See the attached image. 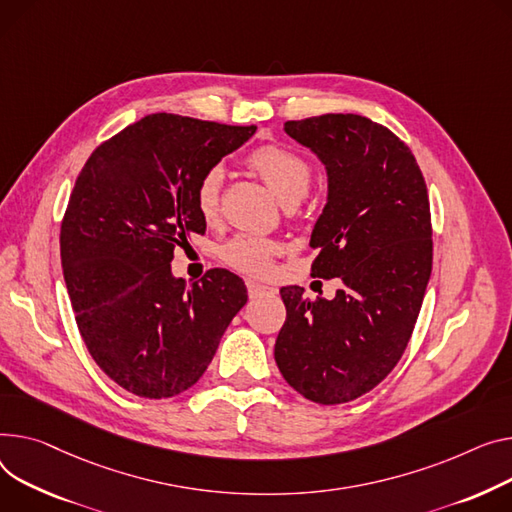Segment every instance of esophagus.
I'll return each instance as SVG.
<instances>
[{
	"instance_id": "esophagus-1",
	"label": "esophagus",
	"mask_w": 512,
	"mask_h": 512,
	"mask_svg": "<svg viewBox=\"0 0 512 512\" xmlns=\"http://www.w3.org/2000/svg\"><path fill=\"white\" fill-rule=\"evenodd\" d=\"M247 290H249V296L255 300V298H263V296H276V288H269L265 284H259V282H253L249 280L247 282Z\"/></svg>"
}]
</instances>
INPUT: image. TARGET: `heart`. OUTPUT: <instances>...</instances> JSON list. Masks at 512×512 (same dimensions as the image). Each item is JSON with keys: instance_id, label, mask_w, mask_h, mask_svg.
Instances as JSON below:
<instances>
[{"instance_id": "heart-1", "label": "heart", "mask_w": 512, "mask_h": 512, "mask_svg": "<svg viewBox=\"0 0 512 512\" xmlns=\"http://www.w3.org/2000/svg\"><path fill=\"white\" fill-rule=\"evenodd\" d=\"M249 168L257 173L265 185L274 191L286 206H294L311 189L313 166L300 154L284 146H261L247 158ZM224 185L222 166H210L195 185V208L199 216L212 222L220 214V197ZM278 253V245L269 238L255 234H236L222 249V259L251 276H263L271 267V259Z\"/></svg>"}]
</instances>
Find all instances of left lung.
<instances>
[{"label": "left lung", "instance_id": "obj_1", "mask_svg": "<svg viewBox=\"0 0 512 512\" xmlns=\"http://www.w3.org/2000/svg\"><path fill=\"white\" fill-rule=\"evenodd\" d=\"M284 131L327 168L311 269L342 288L331 300L282 288L286 323L274 356L306 399L346 403L377 387L412 337L432 271L428 191L412 150L366 117H309Z\"/></svg>", "mask_w": 512, "mask_h": 512}]
</instances>
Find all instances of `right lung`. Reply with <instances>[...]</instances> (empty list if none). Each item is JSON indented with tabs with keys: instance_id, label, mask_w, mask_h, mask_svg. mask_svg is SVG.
<instances>
[{
	"instance_id": "1",
	"label": "right lung",
	"mask_w": 512,
	"mask_h": 512,
	"mask_svg": "<svg viewBox=\"0 0 512 512\" xmlns=\"http://www.w3.org/2000/svg\"><path fill=\"white\" fill-rule=\"evenodd\" d=\"M255 129L154 113L102 142L80 170L59 234L63 278L90 356L133 395L164 399L195 385L247 304L228 269L187 284L170 261L189 234L206 232L199 177Z\"/></svg>"
}]
</instances>
